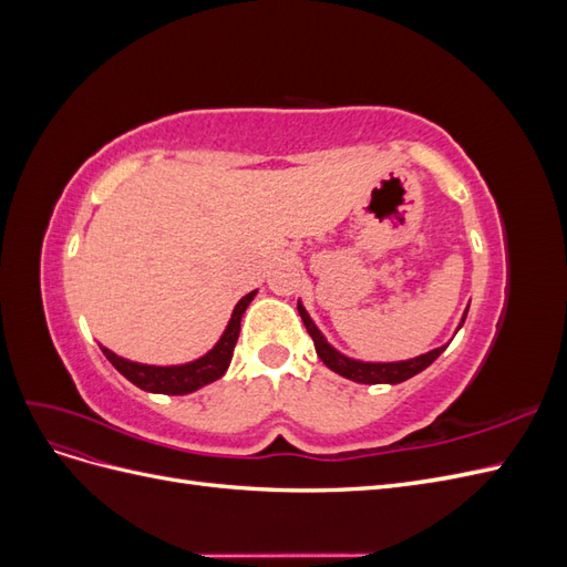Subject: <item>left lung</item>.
I'll list each match as a JSON object with an SVG mask.
<instances>
[{"instance_id": "1", "label": "left lung", "mask_w": 567, "mask_h": 567, "mask_svg": "<svg viewBox=\"0 0 567 567\" xmlns=\"http://www.w3.org/2000/svg\"><path fill=\"white\" fill-rule=\"evenodd\" d=\"M298 312L302 317V323H305L307 333H310L312 340H315V350H317L321 362L329 367L331 371L340 373L342 379H350L354 383H367V385H375V383H390V385H394V383H402V381L411 379V375H416L423 369L431 367L435 359L444 350H447V346H450V342H447V346L435 348V350L425 352L421 357H414V359H404V362H359V359L346 357L342 352H338L333 346H329V340H326L323 333L317 329V323L310 319V315H307V310H305L300 300H298ZM466 315H468V307H466V312H463V317H461L458 329L463 326V321H466Z\"/></svg>"}]
</instances>
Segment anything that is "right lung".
<instances>
[{
  "label": "right lung",
  "instance_id": "add662e5",
  "mask_svg": "<svg viewBox=\"0 0 567 567\" xmlns=\"http://www.w3.org/2000/svg\"><path fill=\"white\" fill-rule=\"evenodd\" d=\"M255 293L257 290H250L248 296L238 300L225 333H221V338L217 340V346L208 354H203L188 364L153 367V364L130 362V359L117 357L109 348H101V352H104L109 362L136 388H142L146 392H158V394H188V392H194L203 385L221 379L225 371L229 369L231 354H234L236 340H238V331H241V317L246 312V307L250 305V300L255 298Z\"/></svg>",
  "mask_w": 567,
  "mask_h": 567
}]
</instances>
